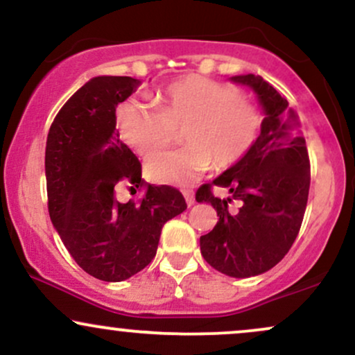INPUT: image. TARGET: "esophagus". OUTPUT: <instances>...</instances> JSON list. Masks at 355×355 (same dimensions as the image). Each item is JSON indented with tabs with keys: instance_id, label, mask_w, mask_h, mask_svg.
Here are the masks:
<instances>
[{
	"instance_id": "obj_1",
	"label": "esophagus",
	"mask_w": 355,
	"mask_h": 355,
	"mask_svg": "<svg viewBox=\"0 0 355 355\" xmlns=\"http://www.w3.org/2000/svg\"><path fill=\"white\" fill-rule=\"evenodd\" d=\"M183 197H185L187 200V205L191 207L195 203V195H193V190H183Z\"/></svg>"
}]
</instances>
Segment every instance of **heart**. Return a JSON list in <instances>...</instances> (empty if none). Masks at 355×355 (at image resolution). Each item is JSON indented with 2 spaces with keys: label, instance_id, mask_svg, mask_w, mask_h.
<instances>
[{
  "label": "heart",
  "instance_id": "1",
  "mask_svg": "<svg viewBox=\"0 0 355 355\" xmlns=\"http://www.w3.org/2000/svg\"><path fill=\"white\" fill-rule=\"evenodd\" d=\"M158 108L126 98L115 108L120 138L140 155L164 148L182 128L185 145L146 160L153 182L189 185L211 162L217 168L239 164L259 140L263 113L242 89L200 75H189L158 89Z\"/></svg>",
  "mask_w": 355,
  "mask_h": 355
}]
</instances>
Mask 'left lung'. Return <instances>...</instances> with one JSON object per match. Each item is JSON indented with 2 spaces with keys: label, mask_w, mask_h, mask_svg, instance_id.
<instances>
[{
  "label": "left lung",
  "mask_w": 355,
  "mask_h": 355,
  "mask_svg": "<svg viewBox=\"0 0 355 355\" xmlns=\"http://www.w3.org/2000/svg\"><path fill=\"white\" fill-rule=\"evenodd\" d=\"M235 83L254 88L266 112L262 132L239 164L205 183L195 200L217 210L214 230L200 237L207 263L245 279L270 270L291 250L302 225L311 187V162L299 115L262 76L242 75ZM230 191L215 198L211 187Z\"/></svg>",
  "instance_id": "left-lung-1"
}]
</instances>
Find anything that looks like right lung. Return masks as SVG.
Masks as SVG:
<instances>
[{"label":"right lung","instance_id":"1","mask_svg":"<svg viewBox=\"0 0 355 355\" xmlns=\"http://www.w3.org/2000/svg\"><path fill=\"white\" fill-rule=\"evenodd\" d=\"M141 81L96 76L61 107L48 132L44 172L48 211L61 242L95 279L121 282L153 260L162 227L187 203L180 190L150 185L115 128L118 103ZM118 182L144 190L137 202L116 200Z\"/></svg>","mask_w":355,"mask_h":355}]
</instances>
